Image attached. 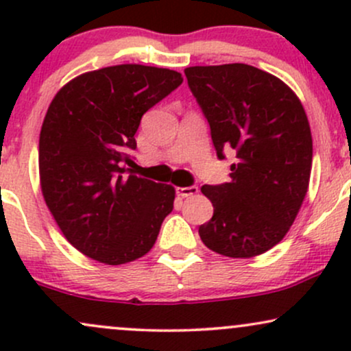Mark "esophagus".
Masks as SVG:
<instances>
[{
  "mask_svg": "<svg viewBox=\"0 0 351 351\" xmlns=\"http://www.w3.org/2000/svg\"><path fill=\"white\" fill-rule=\"evenodd\" d=\"M198 193V186H184V188H176V195L181 196V198H188V196H193Z\"/></svg>",
  "mask_w": 351,
  "mask_h": 351,
  "instance_id": "obj_1",
  "label": "esophagus"
}]
</instances>
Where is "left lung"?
Wrapping results in <instances>:
<instances>
[{"label": "left lung", "instance_id": "left-lung-1", "mask_svg": "<svg viewBox=\"0 0 351 351\" xmlns=\"http://www.w3.org/2000/svg\"><path fill=\"white\" fill-rule=\"evenodd\" d=\"M216 155L236 153L231 180L204 184L215 208L199 226L221 256L254 257L284 239L307 195L312 134L299 97L276 75L247 64L186 67Z\"/></svg>", "mask_w": 351, "mask_h": 351}]
</instances>
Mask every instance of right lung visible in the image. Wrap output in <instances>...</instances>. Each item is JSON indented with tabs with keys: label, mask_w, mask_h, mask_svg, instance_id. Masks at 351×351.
<instances>
[{
	"label": "right lung",
	"mask_w": 351,
	"mask_h": 351,
	"mask_svg": "<svg viewBox=\"0 0 351 351\" xmlns=\"http://www.w3.org/2000/svg\"><path fill=\"white\" fill-rule=\"evenodd\" d=\"M180 72L122 64L87 72L52 99L39 135V176L66 239L119 265L147 254L171 213V184L127 175L143 114L181 86Z\"/></svg>",
	"instance_id": "right-lung-1"
}]
</instances>
